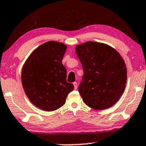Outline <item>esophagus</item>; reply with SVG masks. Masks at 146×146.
I'll return each mask as SVG.
<instances>
[{
  "label": "esophagus",
  "mask_w": 146,
  "mask_h": 146,
  "mask_svg": "<svg viewBox=\"0 0 146 146\" xmlns=\"http://www.w3.org/2000/svg\"><path fill=\"white\" fill-rule=\"evenodd\" d=\"M73 86H74V89L76 90L77 88V82H73Z\"/></svg>",
  "instance_id": "obj_1"
}]
</instances>
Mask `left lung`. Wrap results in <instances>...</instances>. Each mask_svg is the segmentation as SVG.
<instances>
[{
	"label": "left lung",
	"mask_w": 146,
	"mask_h": 146,
	"mask_svg": "<svg viewBox=\"0 0 146 146\" xmlns=\"http://www.w3.org/2000/svg\"><path fill=\"white\" fill-rule=\"evenodd\" d=\"M84 76L79 92L85 104L104 110L115 104L122 96L127 82V67L118 52L107 44L87 42L75 48Z\"/></svg>",
	"instance_id": "1"
}]
</instances>
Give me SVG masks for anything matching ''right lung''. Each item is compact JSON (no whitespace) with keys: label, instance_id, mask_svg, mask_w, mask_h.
Here are the masks:
<instances>
[{"label":"right lung","instance_id":"add662e5","mask_svg":"<svg viewBox=\"0 0 146 146\" xmlns=\"http://www.w3.org/2000/svg\"><path fill=\"white\" fill-rule=\"evenodd\" d=\"M66 50L67 46L61 42H45L32 52L22 68L25 94L32 104L45 111L63 106L74 89L73 84L67 82V69L62 64Z\"/></svg>","mask_w":146,"mask_h":146}]
</instances>
